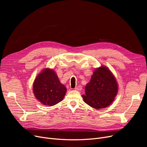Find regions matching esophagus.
<instances>
[{
    "mask_svg": "<svg viewBox=\"0 0 147 147\" xmlns=\"http://www.w3.org/2000/svg\"><path fill=\"white\" fill-rule=\"evenodd\" d=\"M74 89H75L76 90H81L82 89V87L79 85V86H76V87L74 88Z\"/></svg>",
    "mask_w": 147,
    "mask_h": 147,
    "instance_id": "esophagus-1",
    "label": "esophagus"
}]
</instances>
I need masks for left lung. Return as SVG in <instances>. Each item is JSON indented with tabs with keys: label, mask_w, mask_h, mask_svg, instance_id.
<instances>
[{
	"label": "left lung",
	"mask_w": 147,
	"mask_h": 147,
	"mask_svg": "<svg viewBox=\"0 0 147 147\" xmlns=\"http://www.w3.org/2000/svg\"><path fill=\"white\" fill-rule=\"evenodd\" d=\"M117 92L118 84L114 76L107 67L101 66L95 69L82 97L91 107L101 109L113 102Z\"/></svg>",
	"instance_id": "8db88e82"
}]
</instances>
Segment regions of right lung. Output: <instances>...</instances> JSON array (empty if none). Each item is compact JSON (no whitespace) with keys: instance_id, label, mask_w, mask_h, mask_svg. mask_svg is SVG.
I'll return each instance as SVG.
<instances>
[{"instance_id":"right-lung-1","label":"right lung","mask_w":147,"mask_h":147,"mask_svg":"<svg viewBox=\"0 0 147 147\" xmlns=\"http://www.w3.org/2000/svg\"><path fill=\"white\" fill-rule=\"evenodd\" d=\"M33 90L38 101L45 105L53 106L63 99L67 89L60 83L55 71L46 68L36 77Z\"/></svg>"}]
</instances>
